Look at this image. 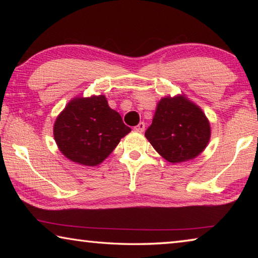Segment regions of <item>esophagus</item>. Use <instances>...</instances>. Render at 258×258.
I'll use <instances>...</instances> for the list:
<instances>
[{
  "label": "esophagus",
  "mask_w": 258,
  "mask_h": 258,
  "mask_svg": "<svg viewBox=\"0 0 258 258\" xmlns=\"http://www.w3.org/2000/svg\"><path fill=\"white\" fill-rule=\"evenodd\" d=\"M145 128H146V125H145V123H143V121H142V123H140L139 125H137V126H135V127H134V130L137 131V132H140V133H142L143 131H145Z\"/></svg>",
  "instance_id": "34e87169"
}]
</instances>
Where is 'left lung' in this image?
I'll return each instance as SVG.
<instances>
[{
    "instance_id": "8db88e82",
    "label": "left lung",
    "mask_w": 258,
    "mask_h": 258,
    "mask_svg": "<svg viewBox=\"0 0 258 258\" xmlns=\"http://www.w3.org/2000/svg\"><path fill=\"white\" fill-rule=\"evenodd\" d=\"M145 135L163 158L177 164L202 154L211 139V126L197 104L176 95L158 102Z\"/></svg>"
}]
</instances>
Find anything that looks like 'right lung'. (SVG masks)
I'll return each mask as SVG.
<instances>
[{
	"mask_svg": "<svg viewBox=\"0 0 258 258\" xmlns=\"http://www.w3.org/2000/svg\"><path fill=\"white\" fill-rule=\"evenodd\" d=\"M130 132L104 95L73 99L56 117L53 127L62 155L85 166L101 164Z\"/></svg>",
	"mask_w": 258,
	"mask_h": 258,
	"instance_id": "add662e5",
	"label": "right lung"
}]
</instances>
